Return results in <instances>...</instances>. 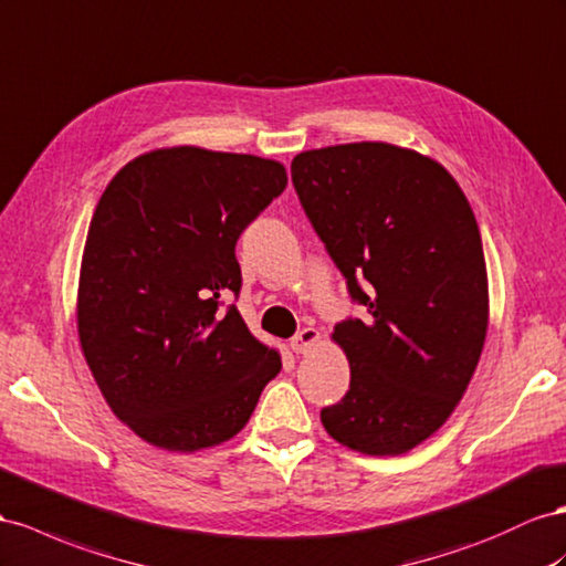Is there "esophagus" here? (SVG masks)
Masks as SVG:
<instances>
[{"instance_id": "obj_1", "label": "esophagus", "mask_w": 566, "mask_h": 566, "mask_svg": "<svg viewBox=\"0 0 566 566\" xmlns=\"http://www.w3.org/2000/svg\"><path fill=\"white\" fill-rule=\"evenodd\" d=\"M321 340V333L316 328H302L293 340H290V349H293L295 355H304V353H312V349L318 345Z\"/></svg>"}]
</instances>
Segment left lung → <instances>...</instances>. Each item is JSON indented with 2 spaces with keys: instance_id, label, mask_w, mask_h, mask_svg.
Masks as SVG:
<instances>
[{
  "instance_id": "obj_1",
  "label": "left lung",
  "mask_w": 566,
  "mask_h": 566,
  "mask_svg": "<svg viewBox=\"0 0 566 566\" xmlns=\"http://www.w3.org/2000/svg\"><path fill=\"white\" fill-rule=\"evenodd\" d=\"M290 174L369 312L331 335L349 390L321 423L355 452L405 454L450 419L483 353L491 310L476 217L446 166L390 143L300 151Z\"/></svg>"
}]
</instances>
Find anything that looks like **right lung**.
<instances>
[{
  "mask_svg": "<svg viewBox=\"0 0 566 566\" xmlns=\"http://www.w3.org/2000/svg\"><path fill=\"white\" fill-rule=\"evenodd\" d=\"M287 186L276 159L205 147L135 157L102 192L83 250L78 338L106 405L145 442L207 450L238 436L281 353L235 307V242Z\"/></svg>",
  "mask_w": 566,
  "mask_h": 566,
  "instance_id": "1",
  "label": "right lung"
}]
</instances>
